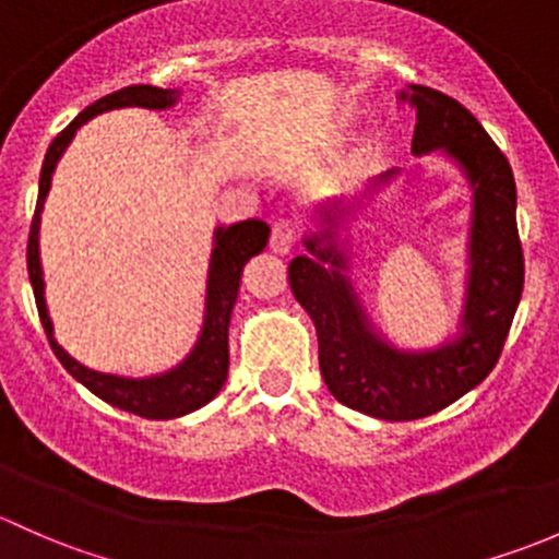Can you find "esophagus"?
Returning a JSON list of instances; mask_svg holds the SVG:
<instances>
[{"label":"esophagus","instance_id":"34e87169","mask_svg":"<svg viewBox=\"0 0 559 559\" xmlns=\"http://www.w3.org/2000/svg\"><path fill=\"white\" fill-rule=\"evenodd\" d=\"M296 239H298V231L290 221H274L272 223V237H269V247H272L274 252L285 255V252L293 250Z\"/></svg>","mask_w":559,"mask_h":559}]
</instances>
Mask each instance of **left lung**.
I'll list each match as a JSON object with an SVG mask.
<instances>
[{
  "instance_id": "8db88e82",
  "label": "left lung",
  "mask_w": 559,
  "mask_h": 559,
  "mask_svg": "<svg viewBox=\"0 0 559 559\" xmlns=\"http://www.w3.org/2000/svg\"><path fill=\"white\" fill-rule=\"evenodd\" d=\"M401 99L417 112L412 151L423 155L441 147L463 166L474 188L463 336L433 353H399L366 328L353 285L338 272L344 263L336 247H320V239L312 237L307 250L314 258L298 255L287 266L293 296L318 328L320 373L333 399L393 423L441 412L492 371L525 285L509 158L452 96L408 85ZM393 175L395 169L379 180Z\"/></svg>"
}]
</instances>
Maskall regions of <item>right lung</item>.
Instances as JSON below:
<instances>
[{
  "label": "right lung",
  "mask_w": 559,
  "mask_h": 559,
  "mask_svg": "<svg viewBox=\"0 0 559 559\" xmlns=\"http://www.w3.org/2000/svg\"><path fill=\"white\" fill-rule=\"evenodd\" d=\"M175 99H177V91L155 88V85H129V88L115 91V94L105 96V99L85 107L83 112H80L53 142H50L48 153H45L43 175H39L37 210H34L32 228H28V247H26V266H28V280H32V287H34V301H37L39 320H43V328L45 333H48L50 349L56 353V358L61 360V366H64L78 382H83L85 388H88L94 395H99L102 401H107V404L145 419L182 417V414H191L195 408L210 404V401L221 393L228 373V322H231L234 304H237V296H239L241 272H245V263L266 247L269 226L263 221H245V223H237V226L217 228L215 250H212V263H210V282H206V318H204V331H201L199 336V344H195V349L186 364L171 368L169 373H160V377H151V379H123V377H112V373L91 371V368L80 366L78 360L69 358L64 349L59 347V342L53 338V325H50L48 307H45V296H43L45 282H43V266H39L37 234H39V212H43L45 195L50 191L56 160L61 158L64 147L72 142L74 131H78L85 120L118 107L166 109L175 105Z\"/></svg>",
  "instance_id": "1"
}]
</instances>
